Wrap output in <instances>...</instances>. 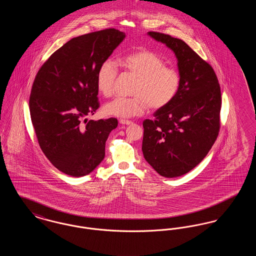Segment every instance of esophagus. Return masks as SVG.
I'll return each mask as SVG.
<instances>
[{
    "label": "esophagus",
    "mask_w": 256,
    "mask_h": 256,
    "mask_svg": "<svg viewBox=\"0 0 256 256\" xmlns=\"http://www.w3.org/2000/svg\"><path fill=\"white\" fill-rule=\"evenodd\" d=\"M119 122L121 124H124V126H130V124H132V121H128V120H122L121 119Z\"/></svg>",
    "instance_id": "34e87169"
}]
</instances>
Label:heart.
<instances>
[{"label": "heart", "instance_id": "obj_1", "mask_svg": "<svg viewBox=\"0 0 256 256\" xmlns=\"http://www.w3.org/2000/svg\"><path fill=\"white\" fill-rule=\"evenodd\" d=\"M122 67L136 78L132 98H117L104 106V113L120 119L141 116L150 108L158 110L167 106L176 95L180 84L178 72L168 68L152 52L143 50L126 56ZM118 66L112 60L104 61L97 72L98 91L104 97L114 92Z\"/></svg>", "mask_w": 256, "mask_h": 256}]
</instances>
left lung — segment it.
I'll return each mask as SVG.
<instances>
[{
  "label": "left lung",
  "instance_id": "1",
  "mask_svg": "<svg viewBox=\"0 0 256 256\" xmlns=\"http://www.w3.org/2000/svg\"><path fill=\"white\" fill-rule=\"evenodd\" d=\"M146 34L174 52L180 84L170 104L143 122L142 152L160 176L176 178L198 165L217 139L220 89L212 67L182 39Z\"/></svg>",
  "mask_w": 256,
  "mask_h": 256
}]
</instances>
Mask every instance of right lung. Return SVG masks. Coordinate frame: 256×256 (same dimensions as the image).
Listing matches in <instances>:
<instances>
[{"mask_svg":"<svg viewBox=\"0 0 256 256\" xmlns=\"http://www.w3.org/2000/svg\"><path fill=\"white\" fill-rule=\"evenodd\" d=\"M124 37L115 28L74 37L50 56L36 76L30 111L37 140L50 162L68 176H84L95 170L104 158L108 135L118 126L115 118L80 122L98 110V69Z\"/></svg>","mask_w":256,"mask_h":256,"instance_id":"right-lung-1","label":"right lung"}]
</instances>
